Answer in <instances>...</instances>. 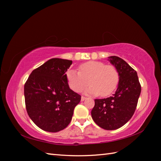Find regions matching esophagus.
<instances>
[{"mask_svg": "<svg viewBox=\"0 0 161 161\" xmlns=\"http://www.w3.org/2000/svg\"><path fill=\"white\" fill-rule=\"evenodd\" d=\"M86 99V97H83V96H82V97H81V101H85Z\"/></svg>", "mask_w": 161, "mask_h": 161, "instance_id": "1", "label": "esophagus"}]
</instances>
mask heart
Listing matches in <instances>:
<instances>
[{"instance_id": "b5f03b06", "label": "heart", "mask_w": 161, "mask_h": 161, "mask_svg": "<svg viewBox=\"0 0 161 161\" xmlns=\"http://www.w3.org/2000/svg\"><path fill=\"white\" fill-rule=\"evenodd\" d=\"M68 85L75 92H79L91 84L85 93L105 97L113 92L118 85L119 72L111 64L100 61H89L79 66V71L70 69L66 73Z\"/></svg>"}]
</instances>
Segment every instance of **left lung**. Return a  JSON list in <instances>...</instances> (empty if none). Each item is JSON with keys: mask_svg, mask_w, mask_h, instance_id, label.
I'll return each mask as SVG.
<instances>
[{"mask_svg": "<svg viewBox=\"0 0 161 161\" xmlns=\"http://www.w3.org/2000/svg\"><path fill=\"white\" fill-rule=\"evenodd\" d=\"M108 60L118 70L119 80L115 94L106 99H95L91 116L97 125L107 130L121 128L134 115L141 92L137 72L118 56Z\"/></svg>", "mask_w": 161, "mask_h": 161, "instance_id": "left-lung-1", "label": "left lung"}]
</instances>
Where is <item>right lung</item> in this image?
I'll return each instance as SVG.
<instances>
[{
    "label": "right lung",
    "instance_id": "add662e5",
    "mask_svg": "<svg viewBox=\"0 0 161 161\" xmlns=\"http://www.w3.org/2000/svg\"><path fill=\"white\" fill-rule=\"evenodd\" d=\"M72 61L52 58L33 70L24 86L25 107L42 130L57 132L71 121L81 96L70 89L66 72Z\"/></svg>",
    "mask_w": 161,
    "mask_h": 161
}]
</instances>
